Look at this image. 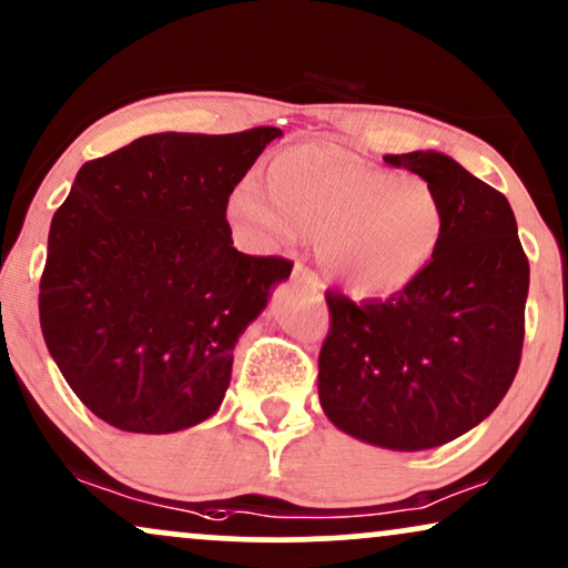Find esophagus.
<instances>
[{"mask_svg": "<svg viewBox=\"0 0 568 568\" xmlns=\"http://www.w3.org/2000/svg\"><path fill=\"white\" fill-rule=\"evenodd\" d=\"M293 283L296 285H304V288H308V291H314V293H320L322 291V280L314 275L312 270L308 267H304V264H296V267H293Z\"/></svg>", "mask_w": 568, "mask_h": 568, "instance_id": "1", "label": "esophagus"}]
</instances>
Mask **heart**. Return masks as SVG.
<instances>
[{
	"label": "heart",
	"mask_w": 568,
	"mask_h": 568,
	"mask_svg": "<svg viewBox=\"0 0 568 568\" xmlns=\"http://www.w3.org/2000/svg\"><path fill=\"white\" fill-rule=\"evenodd\" d=\"M225 214L248 246L288 248L317 233L320 260L356 296L414 283L443 239L437 191L414 172L377 168L333 143H296L243 178Z\"/></svg>",
	"instance_id": "obj_1"
}]
</instances>
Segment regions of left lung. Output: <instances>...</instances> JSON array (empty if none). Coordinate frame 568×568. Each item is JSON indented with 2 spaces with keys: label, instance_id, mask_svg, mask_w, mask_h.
I'll return each instance as SVG.
<instances>
[{
  "label": "left lung",
  "instance_id": "obj_1",
  "mask_svg": "<svg viewBox=\"0 0 568 568\" xmlns=\"http://www.w3.org/2000/svg\"><path fill=\"white\" fill-rule=\"evenodd\" d=\"M433 185L443 239L433 262L390 298L327 291L320 404L356 440L427 450L495 412L519 369L529 262L504 193L448 154H387Z\"/></svg>",
  "mask_w": 568,
  "mask_h": 568
}]
</instances>
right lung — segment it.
<instances>
[{
	"label": "right lung",
	"instance_id": "right-lung-1",
	"mask_svg": "<svg viewBox=\"0 0 568 568\" xmlns=\"http://www.w3.org/2000/svg\"><path fill=\"white\" fill-rule=\"evenodd\" d=\"M283 135L154 133L85 162L41 275L47 348L106 425L168 435L217 414L233 348L293 264L233 248L231 191Z\"/></svg>",
	"mask_w": 568,
	"mask_h": 568
}]
</instances>
